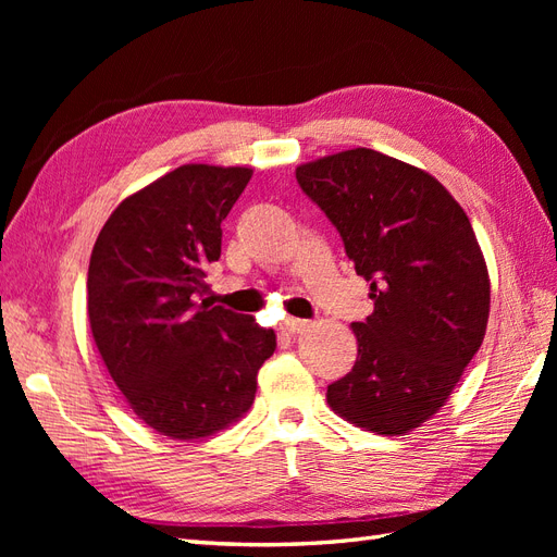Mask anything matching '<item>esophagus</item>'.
Masks as SVG:
<instances>
[{
  "mask_svg": "<svg viewBox=\"0 0 557 557\" xmlns=\"http://www.w3.org/2000/svg\"><path fill=\"white\" fill-rule=\"evenodd\" d=\"M309 327H311V320H305V318H285L281 323L283 334H301Z\"/></svg>",
  "mask_w": 557,
  "mask_h": 557,
  "instance_id": "obj_1",
  "label": "esophagus"
}]
</instances>
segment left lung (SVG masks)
<instances>
[{
	"label": "left lung",
	"mask_w": 557,
	"mask_h": 557,
	"mask_svg": "<svg viewBox=\"0 0 557 557\" xmlns=\"http://www.w3.org/2000/svg\"><path fill=\"white\" fill-rule=\"evenodd\" d=\"M369 281L374 313L352 323L358 360L327 404L376 434H407L440 411L483 344L491 278L467 213L444 185L372 148L295 170Z\"/></svg>",
	"instance_id": "obj_1"
}]
</instances>
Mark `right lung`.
I'll list each match as a JSON object with an SVG mask.
<instances>
[{
    "instance_id": "add662e5",
    "label": "right lung",
    "mask_w": 557,
    "mask_h": 557,
    "mask_svg": "<svg viewBox=\"0 0 557 557\" xmlns=\"http://www.w3.org/2000/svg\"><path fill=\"white\" fill-rule=\"evenodd\" d=\"M248 166L183 164L123 199L95 242L88 318L113 383L156 432L190 442L239 420L274 330L213 307L207 274Z\"/></svg>"
}]
</instances>
